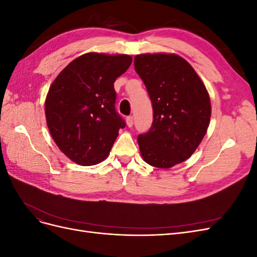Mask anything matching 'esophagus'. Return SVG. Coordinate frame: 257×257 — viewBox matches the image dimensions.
I'll list each match as a JSON object with an SVG mask.
<instances>
[{"label":"esophagus","instance_id":"34e87169","mask_svg":"<svg viewBox=\"0 0 257 257\" xmlns=\"http://www.w3.org/2000/svg\"><path fill=\"white\" fill-rule=\"evenodd\" d=\"M126 124H127L128 127L133 126V124H134V118H133V116H132V115L127 116V118H126Z\"/></svg>","mask_w":257,"mask_h":257}]
</instances>
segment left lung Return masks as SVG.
Masks as SVG:
<instances>
[{
  "mask_svg": "<svg viewBox=\"0 0 257 257\" xmlns=\"http://www.w3.org/2000/svg\"><path fill=\"white\" fill-rule=\"evenodd\" d=\"M134 66L153 108L150 130L138 135L139 150L148 164L170 168L188 160L206 135L209 94L194 68L177 54H138Z\"/></svg>",
  "mask_w": 257,
  "mask_h": 257,
  "instance_id": "1",
  "label": "left lung"
}]
</instances>
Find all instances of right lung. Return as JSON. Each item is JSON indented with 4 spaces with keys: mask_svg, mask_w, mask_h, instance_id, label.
<instances>
[{
    "mask_svg": "<svg viewBox=\"0 0 257 257\" xmlns=\"http://www.w3.org/2000/svg\"><path fill=\"white\" fill-rule=\"evenodd\" d=\"M132 63L127 54L89 52L72 61L52 82L45 113L54 143L82 166L104 161L125 121L115 110L113 83Z\"/></svg>",
    "mask_w": 257,
    "mask_h": 257,
    "instance_id": "right-lung-1",
    "label": "right lung"
}]
</instances>
